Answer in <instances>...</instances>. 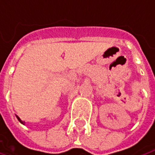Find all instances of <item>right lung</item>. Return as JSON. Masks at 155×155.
Instances as JSON below:
<instances>
[{"mask_svg": "<svg viewBox=\"0 0 155 155\" xmlns=\"http://www.w3.org/2000/svg\"><path fill=\"white\" fill-rule=\"evenodd\" d=\"M17 118H18V120H19V121H20V122H21L22 124H24V122H25V121H23V120H22L20 119V118H19V117H18V116H17Z\"/></svg>", "mask_w": 155, "mask_h": 155, "instance_id": "1", "label": "right lung"}]
</instances>
